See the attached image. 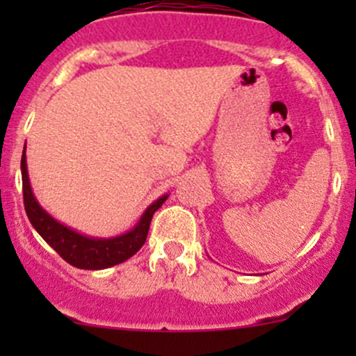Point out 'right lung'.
<instances>
[{
    "instance_id": "1",
    "label": "right lung",
    "mask_w": 356,
    "mask_h": 356,
    "mask_svg": "<svg viewBox=\"0 0 356 356\" xmlns=\"http://www.w3.org/2000/svg\"><path fill=\"white\" fill-rule=\"evenodd\" d=\"M22 179L24 211L31 226L67 263L80 269L112 268L136 254L138 249L144 246L154 212L169 197V194H164L150 204L136 226L124 234L115 236V238H93V236H85L65 226L40 206L31 191L30 177H28L26 150H23L22 155Z\"/></svg>"
}]
</instances>
